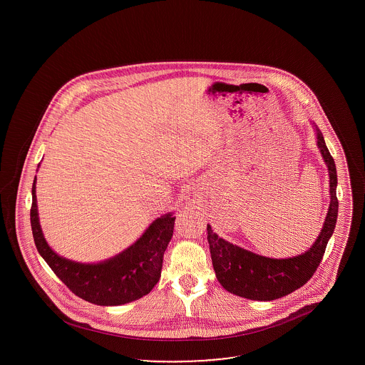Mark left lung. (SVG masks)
Listing matches in <instances>:
<instances>
[{
	"instance_id": "obj_1",
	"label": "left lung",
	"mask_w": 365,
	"mask_h": 365,
	"mask_svg": "<svg viewBox=\"0 0 365 365\" xmlns=\"http://www.w3.org/2000/svg\"><path fill=\"white\" fill-rule=\"evenodd\" d=\"M317 146L330 175V208L323 228L312 247L290 259H269L227 242L208 230L209 249L216 278L227 292L255 301H272L304 286L316 272L326 246L334 232L338 216L336 168L322 131L313 123Z\"/></svg>"
}]
</instances>
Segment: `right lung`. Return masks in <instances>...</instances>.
Masks as SVG:
<instances>
[{
	"instance_id": "obj_1",
	"label": "right lung",
	"mask_w": 365,
	"mask_h": 365,
	"mask_svg": "<svg viewBox=\"0 0 365 365\" xmlns=\"http://www.w3.org/2000/svg\"><path fill=\"white\" fill-rule=\"evenodd\" d=\"M35 176L30 210L35 246L53 272L82 299L96 305H123L149 294L161 277L164 252L174 234L173 213L156 219L137 242L109 260L82 264L64 259L48 245L38 217Z\"/></svg>"
}]
</instances>
